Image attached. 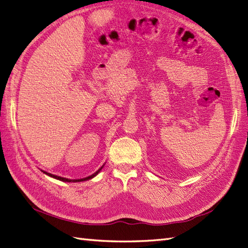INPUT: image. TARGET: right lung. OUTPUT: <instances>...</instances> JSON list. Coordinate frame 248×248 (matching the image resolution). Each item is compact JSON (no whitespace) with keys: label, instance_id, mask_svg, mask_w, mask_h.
Wrapping results in <instances>:
<instances>
[{"label":"right lung","instance_id":"obj_1","mask_svg":"<svg viewBox=\"0 0 248 248\" xmlns=\"http://www.w3.org/2000/svg\"><path fill=\"white\" fill-rule=\"evenodd\" d=\"M103 169V167H101L96 173H94V174H92L91 176H89V177H86V178H82V179H74V180H71V179H67V178H62V177H60V176H55V175H52V174H49V173H47V172H44L45 173L46 175H48V176H50V177H53V178H55V179H58V180H62V181H65V182H80V181H86V180H89V179H91V178H93V177H95L96 176L98 173H99V170Z\"/></svg>","mask_w":248,"mask_h":248}]
</instances>
